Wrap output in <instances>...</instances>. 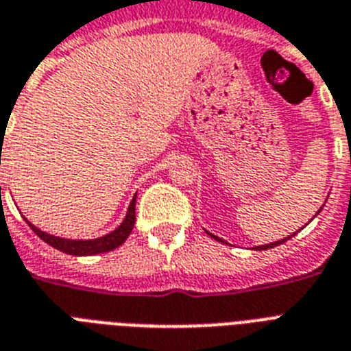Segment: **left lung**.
Wrapping results in <instances>:
<instances>
[{
	"mask_svg": "<svg viewBox=\"0 0 351 351\" xmlns=\"http://www.w3.org/2000/svg\"><path fill=\"white\" fill-rule=\"evenodd\" d=\"M321 210V209H319ZM317 210V213H319ZM207 234L210 236V238H215V240H218V241H223V240H220V238H218V236H215V234H210V232H207ZM295 234V232H294ZM292 234V236H294ZM292 236H289V238H292ZM289 238H285V240H279V241H274V243H269V245H261V247H256V249L258 250H267V249H272V247H278V245H281V243H285V241L289 240Z\"/></svg>",
	"mask_w": 351,
	"mask_h": 351,
	"instance_id": "left-lung-1",
	"label": "left lung"
}]
</instances>
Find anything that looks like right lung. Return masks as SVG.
<instances>
[{"label": "right lung", "instance_id": "1", "mask_svg": "<svg viewBox=\"0 0 351 351\" xmlns=\"http://www.w3.org/2000/svg\"><path fill=\"white\" fill-rule=\"evenodd\" d=\"M135 202L136 196H133L130 207H128V215L124 218L119 227H117L113 232L102 236V238H97V240H64V238H57V236L47 234L43 232L37 227H34L30 221L28 225L32 227V230L36 232L43 241H47L48 245H52L53 249L61 250V252H66V254L72 256H93L101 254V252H110V250L117 249L119 245H122L128 240V236L131 234L133 230V225H135Z\"/></svg>", "mask_w": 351, "mask_h": 351}]
</instances>
